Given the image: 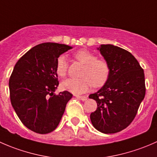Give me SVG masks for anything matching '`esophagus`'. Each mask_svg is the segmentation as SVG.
Listing matches in <instances>:
<instances>
[{
  "label": "esophagus",
  "instance_id": "34e87169",
  "mask_svg": "<svg viewBox=\"0 0 157 157\" xmlns=\"http://www.w3.org/2000/svg\"><path fill=\"white\" fill-rule=\"evenodd\" d=\"M76 97L77 98V99H80V100L82 101H86V99H87V97L85 96H76Z\"/></svg>",
  "mask_w": 157,
  "mask_h": 157
}]
</instances>
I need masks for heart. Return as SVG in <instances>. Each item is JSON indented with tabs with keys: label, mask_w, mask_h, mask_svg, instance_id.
I'll return each mask as SVG.
<instances>
[{
	"label": "heart",
	"mask_w": 157,
	"mask_h": 157,
	"mask_svg": "<svg viewBox=\"0 0 157 157\" xmlns=\"http://www.w3.org/2000/svg\"><path fill=\"white\" fill-rule=\"evenodd\" d=\"M79 62L84 64L80 79L70 78L61 83V87L74 94H81L88 91L93 85L94 87L103 86L110 75L109 63L104 59H98L97 56L86 49H80L74 54ZM68 61L64 55L58 57L55 64V72L60 77L67 75Z\"/></svg>",
	"instance_id": "1"
}]
</instances>
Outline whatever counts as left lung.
<instances>
[{
    "instance_id": "left-lung-1",
    "label": "left lung",
    "mask_w": 157,
    "mask_h": 157,
    "mask_svg": "<svg viewBox=\"0 0 157 157\" xmlns=\"http://www.w3.org/2000/svg\"><path fill=\"white\" fill-rule=\"evenodd\" d=\"M100 53L109 63L110 75L103 86L89 97L97 102L90 114L93 127L104 134H114L132 122L145 96L144 69L125 49L101 45Z\"/></svg>"
}]
</instances>
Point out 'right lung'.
I'll use <instances>...</instances> for the list:
<instances>
[{"label":"right lung","instance_id":"right-lung-1","mask_svg":"<svg viewBox=\"0 0 157 157\" xmlns=\"http://www.w3.org/2000/svg\"><path fill=\"white\" fill-rule=\"evenodd\" d=\"M72 47L45 42L23 55L9 80L12 106L23 124L38 134H48L58 127L67 102L68 91L54 93L58 86L55 64L58 56Z\"/></svg>","mask_w":157,"mask_h":157}]
</instances>
